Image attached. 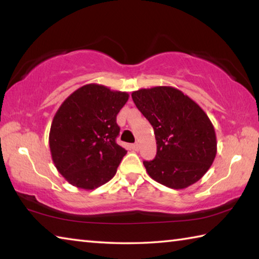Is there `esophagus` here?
Wrapping results in <instances>:
<instances>
[{
  "label": "esophagus",
  "mask_w": 259,
  "mask_h": 259,
  "mask_svg": "<svg viewBox=\"0 0 259 259\" xmlns=\"http://www.w3.org/2000/svg\"><path fill=\"white\" fill-rule=\"evenodd\" d=\"M131 150L133 151H139V144L138 143H135V144H131Z\"/></svg>",
  "instance_id": "esophagus-1"
}]
</instances>
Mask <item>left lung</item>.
<instances>
[{"label": "left lung", "mask_w": 259, "mask_h": 259, "mask_svg": "<svg viewBox=\"0 0 259 259\" xmlns=\"http://www.w3.org/2000/svg\"><path fill=\"white\" fill-rule=\"evenodd\" d=\"M131 97L154 129L155 159L143 162L147 174L174 190L202 178L217 153L213 125L203 109L172 87L140 89Z\"/></svg>", "instance_id": "1"}]
</instances>
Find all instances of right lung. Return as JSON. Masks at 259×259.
I'll return each instance as SVG.
<instances>
[{
    "mask_svg": "<svg viewBox=\"0 0 259 259\" xmlns=\"http://www.w3.org/2000/svg\"><path fill=\"white\" fill-rule=\"evenodd\" d=\"M128 98L126 93L91 83L60 105L51 123L50 152L57 170L73 186L94 190L116 174L126 154L116 144V115Z\"/></svg>",
    "mask_w": 259,
    "mask_h": 259,
    "instance_id": "add662e5",
    "label": "right lung"
}]
</instances>
